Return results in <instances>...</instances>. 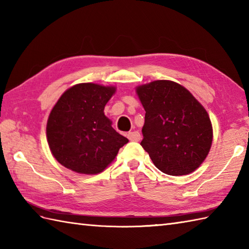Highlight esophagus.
I'll return each mask as SVG.
<instances>
[{"mask_svg":"<svg viewBox=\"0 0 249 249\" xmlns=\"http://www.w3.org/2000/svg\"><path fill=\"white\" fill-rule=\"evenodd\" d=\"M127 138L130 140V141H139L141 136L140 134L138 133V131H131V133H128L127 134Z\"/></svg>","mask_w":249,"mask_h":249,"instance_id":"1","label":"esophagus"}]
</instances>
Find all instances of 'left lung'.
Wrapping results in <instances>:
<instances>
[{
  "mask_svg": "<svg viewBox=\"0 0 249 249\" xmlns=\"http://www.w3.org/2000/svg\"><path fill=\"white\" fill-rule=\"evenodd\" d=\"M145 110L141 145L155 167L169 176L198 169L212 146L208 111L181 84L156 80L136 88Z\"/></svg>",
  "mask_w": 249,
  "mask_h": 249,
  "instance_id": "1",
  "label": "left lung"
}]
</instances>
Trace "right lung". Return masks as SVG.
<instances>
[{"mask_svg": "<svg viewBox=\"0 0 249 249\" xmlns=\"http://www.w3.org/2000/svg\"><path fill=\"white\" fill-rule=\"evenodd\" d=\"M115 92V87L87 82L61 95L49 114L46 134L52 155L62 166L81 174L100 173L127 143L104 112Z\"/></svg>", "mask_w": 249, "mask_h": 249, "instance_id": "add662e5", "label": "right lung"}]
</instances>
